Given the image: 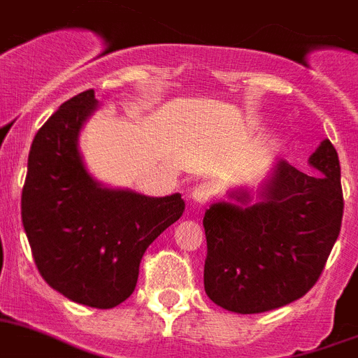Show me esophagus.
<instances>
[{
  "mask_svg": "<svg viewBox=\"0 0 358 358\" xmlns=\"http://www.w3.org/2000/svg\"><path fill=\"white\" fill-rule=\"evenodd\" d=\"M213 194H215V190H213V186L210 185V182L203 181L199 182V185H195L194 188H192V201L197 204H206L210 199L213 197Z\"/></svg>",
  "mask_w": 358,
  "mask_h": 358,
  "instance_id": "1",
  "label": "esophagus"
}]
</instances>
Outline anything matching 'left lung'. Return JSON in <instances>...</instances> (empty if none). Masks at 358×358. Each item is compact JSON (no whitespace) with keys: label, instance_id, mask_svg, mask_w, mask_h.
Wrapping results in <instances>:
<instances>
[{"label":"left lung","instance_id":"left-lung-1","mask_svg":"<svg viewBox=\"0 0 358 358\" xmlns=\"http://www.w3.org/2000/svg\"><path fill=\"white\" fill-rule=\"evenodd\" d=\"M315 173L277 161L257 190L230 192L237 203L204 213V292L234 313H262L306 295L341 234V163L324 139L310 155Z\"/></svg>","mask_w":358,"mask_h":358}]
</instances>
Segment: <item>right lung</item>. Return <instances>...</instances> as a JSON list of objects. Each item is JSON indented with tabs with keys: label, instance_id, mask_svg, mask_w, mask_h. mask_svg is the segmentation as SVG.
Wrapping results in <instances>:
<instances>
[{
	"label": "right lung",
	"instance_id": "add662e5",
	"mask_svg": "<svg viewBox=\"0 0 358 358\" xmlns=\"http://www.w3.org/2000/svg\"><path fill=\"white\" fill-rule=\"evenodd\" d=\"M97 108L94 90L65 101L38 130L29 154L21 219L34 262L70 301L108 310L136 289L143 253L182 215L181 194L148 197L99 185L78 139Z\"/></svg>",
	"mask_w": 358,
	"mask_h": 358
}]
</instances>
